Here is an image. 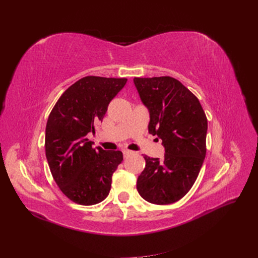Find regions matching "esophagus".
<instances>
[{
	"instance_id": "1",
	"label": "esophagus",
	"mask_w": 258,
	"mask_h": 258,
	"mask_svg": "<svg viewBox=\"0 0 258 258\" xmlns=\"http://www.w3.org/2000/svg\"><path fill=\"white\" fill-rule=\"evenodd\" d=\"M122 154H123L124 157H128V156H130V155L134 154V152H132V151H129V150H123V151H122Z\"/></svg>"
}]
</instances>
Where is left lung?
Listing matches in <instances>:
<instances>
[{
	"label": "left lung",
	"mask_w": 258,
	"mask_h": 258,
	"mask_svg": "<svg viewBox=\"0 0 258 258\" xmlns=\"http://www.w3.org/2000/svg\"><path fill=\"white\" fill-rule=\"evenodd\" d=\"M134 82L150 110L148 132L160 138L166 150L161 160L144 156L137 188L151 204H173L199 175L207 154V116L198 98L173 77H135Z\"/></svg>",
	"instance_id": "left-lung-1"
}]
</instances>
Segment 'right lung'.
<instances>
[{"instance_id":"obj_1","label":"right lung","mask_w":258,"mask_h":258,"mask_svg":"<svg viewBox=\"0 0 258 258\" xmlns=\"http://www.w3.org/2000/svg\"><path fill=\"white\" fill-rule=\"evenodd\" d=\"M127 79L86 76L62 93L51 110L45 152L60 190L75 204L92 206L110 194L112 175L122 161L120 151L93 148L88 132L102 121L107 106Z\"/></svg>"}]
</instances>
